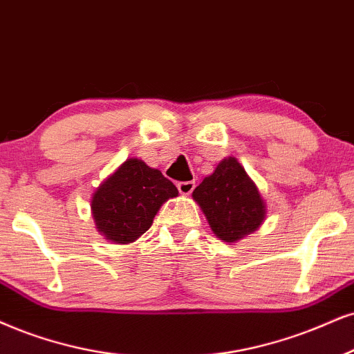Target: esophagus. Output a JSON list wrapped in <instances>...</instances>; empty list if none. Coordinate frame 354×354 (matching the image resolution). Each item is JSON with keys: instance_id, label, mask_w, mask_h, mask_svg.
Returning a JSON list of instances; mask_svg holds the SVG:
<instances>
[{"instance_id": "esophagus-1", "label": "esophagus", "mask_w": 354, "mask_h": 354, "mask_svg": "<svg viewBox=\"0 0 354 354\" xmlns=\"http://www.w3.org/2000/svg\"><path fill=\"white\" fill-rule=\"evenodd\" d=\"M177 189H178V192H180L182 195H190L192 192H194V189H195V182H192V180H189V182H178Z\"/></svg>"}]
</instances>
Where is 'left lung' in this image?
<instances>
[{
    "label": "left lung",
    "mask_w": 354,
    "mask_h": 354,
    "mask_svg": "<svg viewBox=\"0 0 354 354\" xmlns=\"http://www.w3.org/2000/svg\"><path fill=\"white\" fill-rule=\"evenodd\" d=\"M213 233L226 243L252 233L263 225L266 203L254 182L234 157H226L192 194Z\"/></svg>",
    "instance_id": "1"
}]
</instances>
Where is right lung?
<instances>
[{
  "instance_id": "obj_1",
  "label": "right lung",
  "mask_w": 354,
  "mask_h": 354,
  "mask_svg": "<svg viewBox=\"0 0 354 354\" xmlns=\"http://www.w3.org/2000/svg\"><path fill=\"white\" fill-rule=\"evenodd\" d=\"M177 187L141 159H128L91 197V215L108 241L128 244L151 228L156 213Z\"/></svg>"
}]
</instances>
